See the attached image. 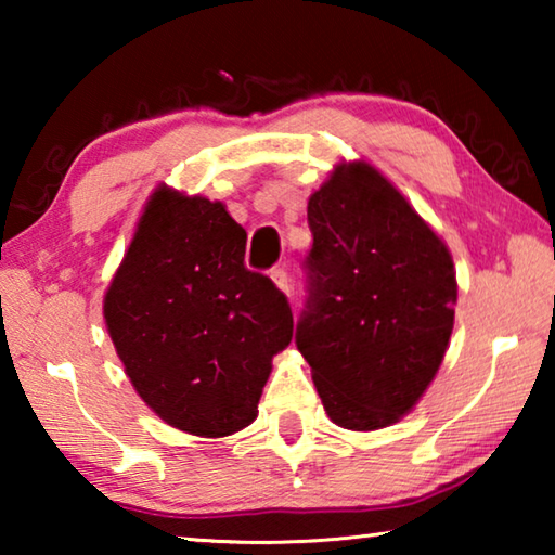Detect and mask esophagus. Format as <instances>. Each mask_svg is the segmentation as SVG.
<instances>
[{
	"instance_id": "obj_1",
	"label": "esophagus",
	"mask_w": 555,
	"mask_h": 555,
	"mask_svg": "<svg viewBox=\"0 0 555 555\" xmlns=\"http://www.w3.org/2000/svg\"><path fill=\"white\" fill-rule=\"evenodd\" d=\"M271 279H274V284H276L281 291H284V294H291V279H288L286 267L271 269Z\"/></svg>"
}]
</instances>
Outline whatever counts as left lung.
I'll return each mask as SVG.
<instances>
[{
  "label": "left lung",
  "instance_id": "1",
  "mask_svg": "<svg viewBox=\"0 0 555 555\" xmlns=\"http://www.w3.org/2000/svg\"><path fill=\"white\" fill-rule=\"evenodd\" d=\"M313 247L296 347L333 424L377 430L424 397L453 333L443 240L377 168L340 164L308 198Z\"/></svg>",
  "mask_w": 555,
  "mask_h": 555
}]
</instances>
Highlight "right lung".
I'll use <instances>...</instances> for the list:
<instances>
[{
  "label": "right lung",
  "mask_w": 555,
  "mask_h": 555,
  "mask_svg": "<svg viewBox=\"0 0 555 555\" xmlns=\"http://www.w3.org/2000/svg\"><path fill=\"white\" fill-rule=\"evenodd\" d=\"M244 244L222 203L162 185L105 294L129 382L185 434L222 438L249 426L271 357L294 337L286 296L244 267Z\"/></svg>",
  "instance_id": "add662e5"
}]
</instances>
